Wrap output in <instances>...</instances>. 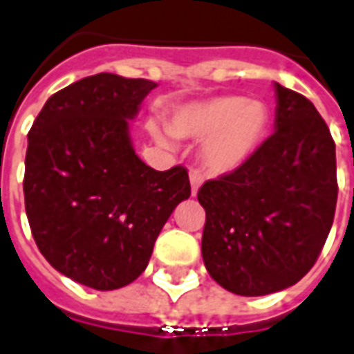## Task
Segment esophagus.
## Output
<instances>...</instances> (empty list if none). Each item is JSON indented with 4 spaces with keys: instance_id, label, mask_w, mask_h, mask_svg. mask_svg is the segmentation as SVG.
Returning a JSON list of instances; mask_svg holds the SVG:
<instances>
[{
    "instance_id": "1",
    "label": "esophagus",
    "mask_w": 354,
    "mask_h": 354,
    "mask_svg": "<svg viewBox=\"0 0 354 354\" xmlns=\"http://www.w3.org/2000/svg\"><path fill=\"white\" fill-rule=\"evenodd\" d=\"M189 178H191V191H193V196H194V194L198 193L202 182H204V176H202V172H200L198 169H191Z\"/></svg>"
}]
</instances>
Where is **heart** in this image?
Instances as JSON below:
<instances>
[{
	"label": "heart",
	"mask_w": 354,
	"mask_h": 354,
	"mask_svg": "<svg viewBox=\"0 0 354 354\" xmlns=\"http://www.w3.org/2000/svg\"><path fill=\"white\" fill-rule=\"evenodd\" d=\"M270 112L261 101L218 95L178 108L169 130L178 138H207L202 156L213 172H232L244 165L268 130ZM158 136L160 132L154 130Z\"/></svg>",
	"instance_id": "obj_1"
}]
</instances>
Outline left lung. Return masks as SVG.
<instances>
[{"mask_svg": "<svg viewBox=\"0 0 354 354\" xmlns=\"http://www.w3.org/2000/svg\"><path fill=\"white\" fill-rule=\"evenodd\" d=\"M275 132L230 174L198 189L202 257L239 296L296 285L313 268L335 221V139L314 104L275 82Z\"/></svg>", "mask_w": 354, "mask_h": 354, "instance_id": "1", "label": "left lung"}]
</instances>
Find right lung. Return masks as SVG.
I'll return each mask as SVG.
<instances>
[{"mask_svg":"<svg viewBox=\"0 0 354 354\" xmlns=\"http://www.w3.org/2000/svg\"><path fill=\"white\" fill-rule=\"evenodd\" d=\"M156 82L99 73L57 91L35 119L25 154V213L53 268L95 290L143 274L154 242L191 196L187 169L139 160L128 119Z\"/></svg>","mask_w":354,"mask_h":354,"instance_id":"add662e5","label":"right lung"}]
</instances>
